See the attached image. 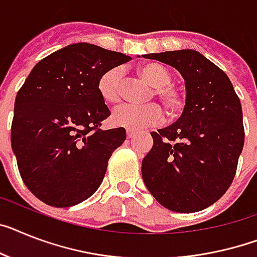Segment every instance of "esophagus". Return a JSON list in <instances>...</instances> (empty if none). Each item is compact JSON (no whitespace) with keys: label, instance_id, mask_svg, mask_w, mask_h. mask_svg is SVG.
<instances>
[{"label":"esophagus","instance_id":"obj_1","mask_svg":"<svg viewBox=\"0 0 257 257\" xmlns=\"http://www.w3.org/2000/svg\"><path fill=\"white\" fill-rule=\"evenodd\" d=\"M135 135L136 133L133 132V131H126V137H128V139H133V137H135Z\"/></svg>","mask_w":257,"mask_h":257}]
</instances>
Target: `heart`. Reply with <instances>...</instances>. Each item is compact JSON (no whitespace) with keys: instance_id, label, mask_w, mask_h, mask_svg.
<instances>
[{"instance_id":"obj_1","label":"heart","mask_w":257,"mask_h":257,"mask_svg":"<svg viewBox=\"0 0 257 257\" xmlns=\"http://www.w3.org/2000/svg\"><path fill=\"white\" fill-rule=\"evenodd\" d=\"M142 78L149 82L170 112H176L182 105L180 94L171 87V74L165 66L157 62H146L139 68ZM122 69L120 66L109 69L99 78L98 90L105 103L116 104L121 99ZM111 121L115 126L129 131H144L163 121V111L158 104H122L113 109Z\"/></svg>"}]
</instances>
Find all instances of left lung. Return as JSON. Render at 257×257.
I'll return each mask as SVG.
<instances>
[{
	"mask_svg": "<svg viewBox=\"0 0 257 257\" xmlns=\"http://www.w3.org/2000/svg\"><path fill=\"white\" fill-rule=\"evenodd\" d=\"M175 68L185 83L183 113L153 132L142 159V179L172 212L195 213L223 196L244 145L243 112L226 73L193 49L142 55Z\"/></svg>",
	"mask_w": 257,
	"mask_h": 257,
	"instance_id": "obj_1",
	"label": "left lung"
}]
</instances>
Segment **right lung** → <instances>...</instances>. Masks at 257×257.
Segmentation results:
<instances>
[{
    "instance_id": "add662e5",
    "label": "right lung",
    "mask_w": 257,
    "mask_h": 257,
    "mask_svg": "<svg viewBox=\"0 0 257 257\" xmlns=\"http://www.w3.org/2000/svg\"><path fill=\"white\" fill-rule=\"evenodd\" d=\"M129 59L88 43L70 44L40 60L19 88L12 148L26 187L45 204L77 205L102 184L126 133L99 128L111 112L98 81Z\"/></svg>"
}]
</instances>
